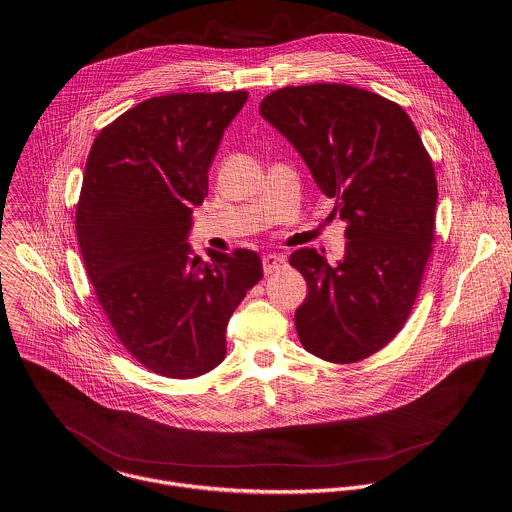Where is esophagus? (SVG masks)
Listing matches in <instances>:
<instances>
[{
	"label": "esophagus",
	"mask_w": 512,
	"mask_h": 512,
	"mask_svg": "<svg viewBox=\"0 0 512 512\" xmlns=\"http://www.w3.org/2000/svg\"><path fill=\"white\" fill-rule=\"evenodd\" d=\"M281 267H285V257L277 255V253H269L263 257V271L265 275H271L275 271H279Z\"/></svg>",
	"instance_id": "esophagus-1"
}]
</instances>
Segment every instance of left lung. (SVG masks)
Returning a JSON list of instances; mask_svg holds the SVG:
<instances>
[{
  "instance_id": "obj_1",
  "label": "left lung",
  "mask_w": 512,
  "mask_h": 512,
  "mask_svg": "<svg viewBox=\"0 0 512 512\" xmlns=\"http://www.w3.org/2000/svg\"><path fill=\"white\" fill-rule=\"evenodd\" d=\"M259 112L348 223L336 267L307 247L289 257L308 287L295 312L301 344L332 364L360 362L396 338L419 293L435 241L431 156L400 104L358 87H283Z\"/></svg>"
}]
</instances>
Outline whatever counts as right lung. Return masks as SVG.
<instances>
[{"mask_svg":"<svg viewBox=\"0 0 512 512\" xmlns=\"http://www.w3.org/2000/svg\"><path fill=\"white\" fill-rule=\"evenodd\" d=\"M245 91L152 97L104 126L87 158L75 227L97 301L128 354L186 380L225 358V328L263 279L255 251L190 255L194 205Z\"/></svg>","mask_w":512,"mask_h":512,"instance_id":"right-lung-1","label":"right lung"}]
</instances>
